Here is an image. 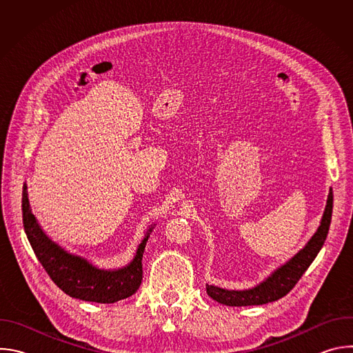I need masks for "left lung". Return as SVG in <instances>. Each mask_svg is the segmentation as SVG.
<instances>
[{
	"mask_svg": "<svg viewBox=\"0 0 353 353\" xmlns=\"http://www.w3.org/2000/svg\"><path fill=\"white\" fill-rule=\"evenodd\" d=\"M332 190H330L321 225L314 233V236L310 239V241L306 244L303 250L299 251V253L285 265L278 268L267 281L248 290H226L218 286L207 285L208 296H211L221 305L241 307L265 305L289 293L293 289V286L299 282L301 275H303L306 270L310 267V264L319 254V251L321 250L327 239L332 216Z\"/></svg>",
	"mask_w": 353,
	"mask_h": 353,
	"instance_id": "1",
	"label": "left lung"
}]
</instances>
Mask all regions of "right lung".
Listing matches in <instances>:
<instances>
[{"label":"right lung","mask_w":353,"mask_h":353,"mask_svg":"<svg viewBox=\"0 0 353 353\" xmlns=\"http://www.w3.org/2000/svg\"><path fill=\"white\" fill-rule=\"evenodd\" d=\"M22 218L28 240L48 276L68 296L94 303H116L134 294L142 282V254L148 234L139 244L137 256L127 267L105 271L90 265L86 260L68 254L50 240L30 211L26 185L22 191Z\"/></svg>","instance_id":"add662e5"}]
</instances>
